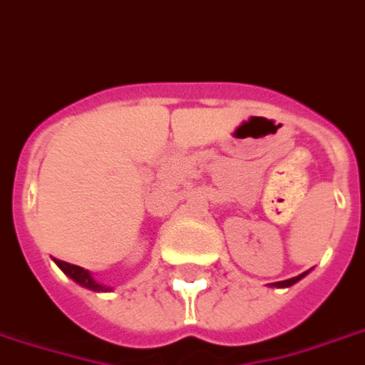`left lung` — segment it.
Masks as SVG:
<instances>
[{"label": "left lung", "instance_id": "8db88e82", "mask_svg": "<svg viewBox=\"0 0 365 365\" xmlns=\"http://www.w3.org/2000/svg\"><path fill=\"white\" fill-rule=\"evenodd\" d=\"M304 274H306V272H304ZM304 274H298V277H294V279H288V280H280V282H274L272 286H279V288H282V286H292V284H296V282H298V280L302 279Z\"/></svg>", "mask_w": 365, "mask_h": 365}]
</instances>
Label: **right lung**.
<instances>
[{
  "mask_svg": "<svg viewBox=\"0 0 365 365\" xmlns=\"http://www.w3.org/2000/svg\"><path fill=\"white\" fill-rule=\"evenodd\" d=\"M56 263L61 271L66 272L69 279H73L75 282H79L81 286H85L88 290H94V292H102V290H108L106 286L98 284V282H94V279L91 277V272L85 271L83 267L71 265V263H66V261H61V259H56Z\"/></svg>",
  "mask_w": 365,
  "mask_h": 365,
  "instance_id": "add662e5",
  "label": "right lung"
}]
</instances>
